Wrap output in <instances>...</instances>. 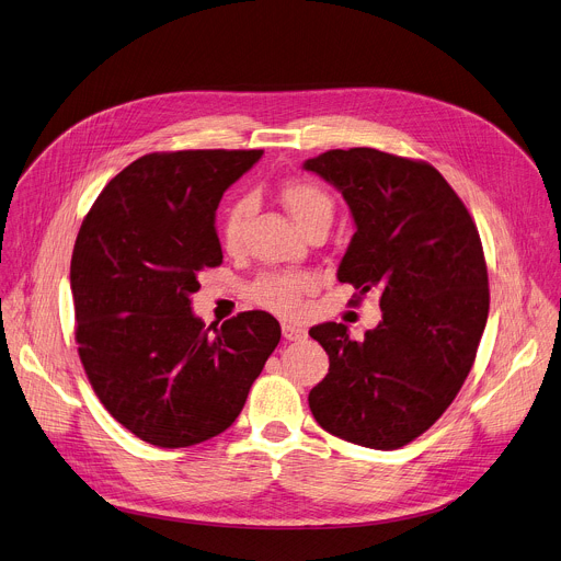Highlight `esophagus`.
Instances as JSON below:
<instances>
[{"label":"esophagus","mask_w":561,"mask_h":561,"mask_svg":"<svg viewBox=\"0 0 561 561\" xmlns=\"http://www.w3.org/2000/svg\"><path fill=\"white\" fill-rule=\"evenodd\" d=\"M282 333H284V337L290 340V342H297V340H301V337H307V331H304L301 327L288 324V322L282 324Z\"/></svg>","instance_id":"esophagus-1"}]
</instances>
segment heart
<instances>
[{
  "label": "heart",
  "mask_w": 561,
  "mask_h": 561,
  "mask_svg": "<svg viewBox=\"0 0 561 561\" xmlns=\"http://www.w3.org/2000/svg\"><path fill=\"white\" fill-rule=\"evenodd\" d=\"M282 203L299 228L324 215L333 217L331 196L313 183H304V181L286 183L282 187ZM248 213H250L248 198H237L228 206L221 219V239L228 248L239 245ZM313 286H316V277L311 273H301V271L268 273L252 284V297L254 301L275 313L295 316L299 313V307H301V295L309 293Z\"/></svg>",
  "instance_id": "b5f03b06"
}]
</instances>
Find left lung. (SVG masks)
Returning <instances> with one entry per match:
<instances>
[{"label":"left lung","mask_w":561,"mask_h":561,"mask_svg":"<svg viewBox=\"0 0 561 561\" xmlns=\"http://www.w3.org/2000/svg\"><path fill=\"white\" fill-rule=\"evenodd\" d=\"M304 170L342 192L355 224L337 279L378 290L382 309L363 340L335 322L309 331L329 353L309 407L333 436L398 449L440 419L474 365L490 309L479 230L430 163L351 147Z\"/></svg>","instance_id":"left-lung-1"}]
</instances>
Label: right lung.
Instances as JSON below:
<instances>
[{
    "mask_svg": "<svg viewBox=\"0 0 561 561\" xmlns=\"http://www.w3.org/2000/svg\"><path fill=\"white\" fill-rule=\"evenodd\" d=\"M264 149L145 154L100 192L76 239V342L107 412L140 440L187 447L226 432L282 329L266 311L206 327L198 273L224 262L215 213Z\"/></svg>",
    "mask_w": 561,
    "mask_h": 561,
    "instance_id": "add662e5",
    "label": "right lung"
}]
</instances>
